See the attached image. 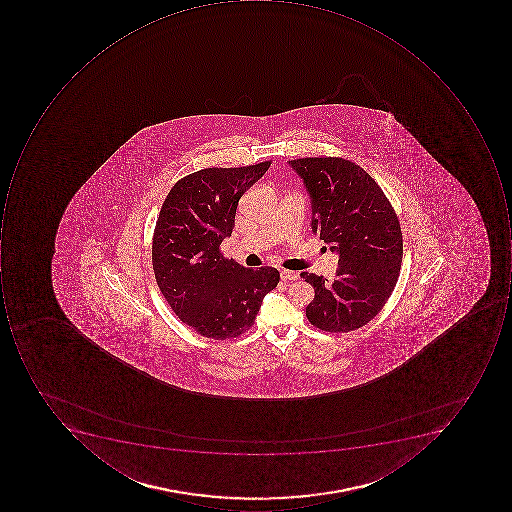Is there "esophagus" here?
Wrapping results in <instances>:
<instances>
[{"label": "esophagus", "instance_id": "esophagus-1", "mask_svg": "<svg viewBox=\"0 0 512 512\" xmlns=\"http://www.w3.org/2000/svg\"><path fill=\"white\" fill-rule=\"evenodd\" d=\"M281 280L283 281H291V280H297L298 274L297 272L292 271H286V269H283V271L280 272Z\"/></svg>", "mask_w": 512, "mask_h": 512}]
</instances>
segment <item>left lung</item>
<instances>
[{
    "label": "left lung",
    "mask_w": 512,
    "mask_h": 512,
    "mask_svg": "<svg viewBox=\"0 0 512 512\" xmlns=\"http://www.w3.org/2000/svg\"><path fill=\"white\" fill-rule=\"evenodd\" d=\"M289 166L311 198V228L338 254L337 278L303 272L315 297L306 317L315 328L349 332L383 309L400 274V223L374 178L343 158H298Z\"/></svg>",
    "instance_id": "8db88e82"
}]
</instances>
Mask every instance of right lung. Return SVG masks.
I'll use <instances>...</instances> for the list:
<instances>
[{"mask_svg":"<svg viewBox=\"0 0 512 512\" xmlns=\"http://www.w3.org/2000/svg\"><path fill=\"white\" fill-rule=\"evenodd\" d=\"M271 161L208 167L181 178L167 194L155 226L152 264L158 288L178 318L203 337L226 340L249 331L277 269H248L224 258L244 192Z\"/></svg>","mask_w":512,"mask_h":512,"instance_id":"right-lung-1","label":"right lung"}]
</instances>
